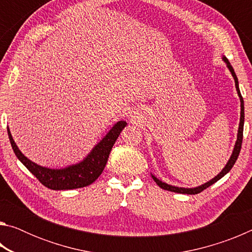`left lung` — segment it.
I'll list each match as a JSON object with an SVG mask.
<instances>
[{
    "mask_svg": "<svg viewBox=\"0 0 252 252\" xmlns=\"http://www.w3.org/2000/svg\"><path fill=\"white\" fill-rule=\"evenodd\" d=\"M224 62L227 63V65L229 67L230 72H231V74L233 76L234 79V82H236V89H237V92H238V95L239 97H240V102H241V117H240V125H239V130H238V138H237V142H236V146H234V149H233V152H232V156L231 158H230V160L228 161V163L225 167L223 168L222 171H221L218 176H217L216 178H213L212 180H210L207 183H204V185L200 186V187H197V188H193V189H187V188H178V187H173V186H170V185H167V183L162 182L160 180H158V179L156 177H153V180L156 181V183L158 186H159L161 189H164V190H168V191H172V192H177V193H185V194H197V193H200L201 191H203L204 189H207V188L210 187L211 185H213V183L217 182L218 180H220L221 178H222L223 176H225L230 170L232 169V167L234 165V163H236V161L238 159L239 157V153H240V150H241V144H242V138H244V122H245V106H244V99H242V95L240 93V90H239V85H238V78L236 73H234L233 71V67L231 66V64H230L228 59L227 58H223Z\"/></svg>",
    "mask_w": 252,
    "mask_h": 252,
    "instance_id": "8db88e82",
    "label": "left lung"
}]
</instances>
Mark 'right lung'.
Wrapping results in <instances>:
<instances>
[{"label": "right lung", "instance_id": "1", "mask_svg": "<svg viewBox=\"0 0 252 252\" xmlns=\"http://www.w3.org/2000/svg\"><path fill=\"white\" fill-rule=\"evenodd\" d=\"M126 126V122L125 121L118 122L81 163L61 170L40 167L29 160L16 147L8 129L7 133L15 156L42 185L52 190H71L91 185L100 177V174L104 170L106 162H108L113 144L116 143L118 136L120 135Z\"/></svg>", "mask_w": 252, "mask_h": 252}]
</instances>
